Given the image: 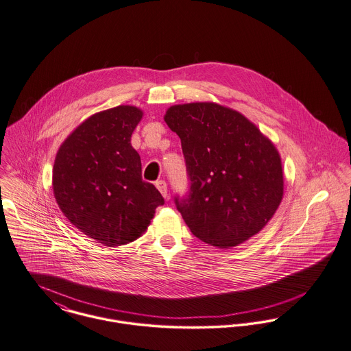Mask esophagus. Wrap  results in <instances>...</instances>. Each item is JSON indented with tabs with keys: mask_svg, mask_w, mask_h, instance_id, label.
<instances>
[{
	"mask_svg": "<svg viewBox=\"0 0 351 351\" xmlns=\"http://www.w3.org/2000/svg\"><path fill=\"white\" fill-rule=\"evenodd\" d=\"M156 186H157V189L160 191V194H162L165 198H167V197H169V193H167V185H166V182H165L163 180L157 181V182H156Z\"/></svg>",
	"mask_w": 351,
	"mask_h": 351,
	"instance_id": "34e87169",
	"label": "esophagus"
}]
</instances>
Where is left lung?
<instances>
[{
  "instance_id": "1",
  "label": "left lung",
  "mask_w": 351,
  "mask_h": 351,
  "mask_svg": "<svg viewBox=\"0 0 351 351\" xmlns=\"http://www.w3.org/2000/svg\"><path fill=\"white\" fill-rule=\"evenodd\" d=\"M165 122L181 138L191 182L174 202L191 233L230 248L260 232L283 198L282 160L271 141L216 103L173 106Z\"/></svg>"
}]
</instances>
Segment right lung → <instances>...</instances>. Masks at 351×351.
I'll return each mask as SVG.
<instances>
[{"instance_id": "1", "label": "right lung", "mask_w": 351, "mask_h": 351, "mask_svg": "<svg viewBox=\"0 0 351 351\" xmlns=\"http://www.w3.org/2000/svg\"><path fill=\"white\" fill-rule=\"evenodd\" d=\"M132 106L90 117L60 146L53 165V194L64 216L107 247L136 240L165 204L142 180L131 134L142 118Z\"/></svg>"}]
</instances>
